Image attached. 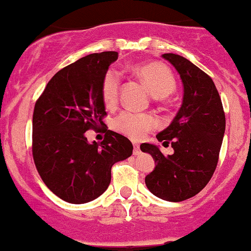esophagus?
I'll return each mask as SVG.
<instances>
[{
  "label": "esophagus",
  "instance_id": "esophagus-1",
  "mask_svg": "<svg viewBox=\"0 0 251 251\" xmlns=\"http://www.w3.org/2000/svg\"><path fill=\"white\" fill-rule=\"evenodd\" d=\"M134 145V155H139L141 152L140 151V145L138 143H133Z\"/></svg>",
  "mask_w": 251,
  "mask_h": 251
}]
</instances>
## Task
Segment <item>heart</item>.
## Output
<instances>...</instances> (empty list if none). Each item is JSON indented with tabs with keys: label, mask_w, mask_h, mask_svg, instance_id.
Listing matches in <instances>:
<instances>
[{
	"label": "heart",
	"mask_w": 251,
	"mask_h": 251,
	"mask_svg": "<svg viewBox=\"0 0 251 251\" xmlns=\"http://www.w3.org/2000/svg\"><path fill=\"white\" fill-rule=\"evenodd\" d=\"M136 75L143 80L146 88L155 99H165L176 90V79L170 68L157 62L136 66ZM121 86V74L116 69H110L102 80V99L106 106H113L118 100ZM156 121L150 115H138L133 112H122L113 122L116 130L129 138L140 139L146 131L152 129Z\"/></svg>",
	"instance_id": "b5f03b06"
}]
</instances>
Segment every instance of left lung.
Here are the masks:
<instances>
[{"mask_svg": "<svg viewBox=\"0 0 251 251\" xmlns=\"http://www.w3.org/2000/svg\"><path fill=\"white\" fill-rule=\"evenodd\" d=\"M179 74L183 101L171 125L156 135L171 144L175 152L165 156L153 144L140 145L155 160V168L145 177L148 189L166 201H183L201 192L218 162L226 117L212 79L179 54H162Z\"/></svg>", "mask_w": 251, "mask_h": 251, "instance_id": "1", "label": "left lung"}]
</instances>
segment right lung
Here are the masks:
<instances>
[{
    "label": "right lung",
    "mask_w": 251,
    "mask_h": 251,
    "mask_svg": "<svg viewBox=\"0 0 251 251\" xmlns=\"http://www.w3.org/2000/svg\"><path fill=\"white\" fill-rule=\"evenodd\" d=\"M118 52L91 53L57 72L36 101L33 157L50 190L71 204H85L105 193L111 168L133 153L128 138L106 130L100 144L85 131L105 126L102 80Z\"/></svg>",
    "instance_id": "right-lung-1"
}]
</instances>
